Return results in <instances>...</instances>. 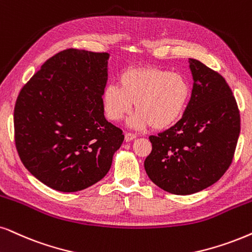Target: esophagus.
<instances>
[{
    "instance_id": "esophagus-1",
    "label": "esophagus",
    "mask_w": 252,
    "mask_h": 252,
    "mask_svg": "<svg viewBox=\"0 0 252 252\" xmlns=\"http://www.w3.org/2000/svg\"><path fill=\"white\" fill-rule=\"evenodd\" d=\"M135 138H136V135H135V133H131V132H126V136H124V139H126V142H131Z\"/></svg>"
}]
</instances>
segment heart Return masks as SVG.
Here are the masks:
<instances>
[{"label": "heart", "instance_id": "heart-1", "mask_svg": "<svg viewBox=\"0 0 252 252\" xmlns=\"http://www.w3.org/2000/svg\"><path fill=\"white\" fill-rule=\"evenodd\" d=\"M119 84H109L102 92L106 116L117 122L129 120L132 129H166L183 116L190 98V85L180 73L157 67H132L120 75Z\"/></svg>", "mask_w": 252, "mask_h": 252}]
</instances>
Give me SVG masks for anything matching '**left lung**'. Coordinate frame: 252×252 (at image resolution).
I'll use <instances>...</instances> for the list:
<instances>
[{"instance_id":"obj_1","label":"left lung","mask_w":252,"mask_h":252,"mask_svg":"<svg viewBox=\"0 0 252 252\" xmlns=\"http://www.w3.org/2000/svg\"><path fill=\"white\" fill-rule=\"evenodd\" d=\"M192 96L180 121L150 136L152 151L144 161L150 179L177 195L200 192L230 166L240 136V111L223 76L189 59Z\"/></svg>"}]
</instances>
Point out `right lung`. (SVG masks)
Returning <instances> with one entry per match:
<instances>
[{
	"instance_id": "obj_1",
	"label": "right lung",
	"mask_w": 252,
	"mask_h": 252,
	"mask_svg": "<svg viewBox=\"0 0 252 252\" xmlns=\"http://www.w3.org/2000/svg\"><path fill=\"white\" fill-rule=\"evenodd\" d=\"M109 53L68 49L43 63L14 110L16 149L27 170L60 192H78L110 170L122 130L104 117Z\"/></svg>"
}]
</instances>
